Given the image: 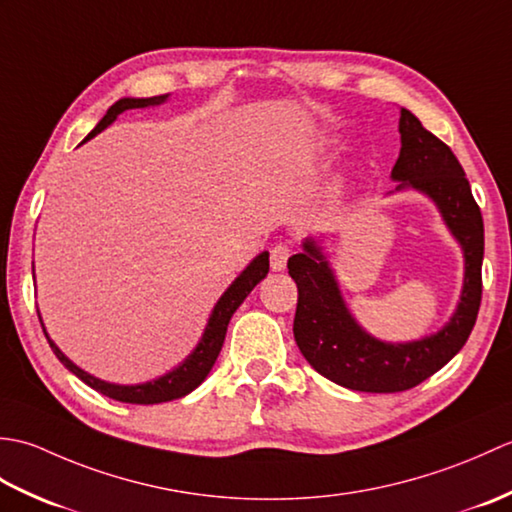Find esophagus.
I'll use <instances>...</instances> for the list:
<instances>
[{
  "mask_svg": "<svg viewBox=\"0 0 512 512\" xmlns=\"http://www.w3.org/2000/svg\"><path fill=\"white\" fill-rule=\"evenodd\" d=\"M288 257H290L288 244H277L273 250H270V268H273L275 273H281V270H286Z\"/></svg>",
  "mask_w": 512,
  "mask_h": 512,
  "instance_id": "1",
  "label": "esophagus"
}]
</instances>
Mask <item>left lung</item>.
Masks as SVG:
<instances>
[{
  "label": "left lung",
  "mask_w": 512,
  "mask_h": 512,
  "mask_svg": "<svg viewBox=\"0 0 512 512\" xmlns=\"http://www.w3.org/2000/svg\"><path fill=\"white\" fill-rule=\"evenodd\" d=\"M400 156L391 169L394 191H418L442 215L464 255V284L451 319L416 341L391 343L369 334L347 308L321 237L303 239V253L288 259L299 290L295 341L306 361L332 383L369 394H394L420 385L458 354L482 301L484 222L471 184L453 151L400 107Z\"/></svg>",
  "instance_id": "left-lung-1"
}]
</instances>
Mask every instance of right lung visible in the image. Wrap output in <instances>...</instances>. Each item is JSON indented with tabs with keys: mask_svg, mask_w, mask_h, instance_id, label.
<instances>
[{
	"mask_svg": "<svg viewBox=\"0 0 512 512\" xmlns=\"http://www.w3.org/2000/svg\"><path fill=\"white\" fill-rule=\"evenodd\" d=\"M167 99H169V94L151 96V99H129V96H125V99L116 101L110 110H107V114L101 118L99 125L92 129L85 140L94 138L96 134H101L105 127H110L118 118V114H123L127 110H138V107L140 110H143V107H156V105L165 103ZM266 275H268V250L259 253L253 262H250L242 270V273H239V277L233 281V284L224 290V295L217 299V303L209 314V321H206L202 339L198 341V345H195V350L187 358H184L178 367H173L171 372L162 374L154 380H147V383H138V385L107 383V380L96 378V376L85 372V369H81L79 365H74L70 358L59 350L57 343H54L48 336L46 328H43L41 314H39V321H41L43 332H46V336H48L52 352L57 354L59 361L68 367L76 378H81L85 385H90L92 389L101 391V394L107 398L129 402V405H158V402H167V400H176V398L187 396L195 387L202 385V380L209 376L211 367L217 361V354H220V350H222L228 321H231L235 310L242 306L244 299L250 295V290H253Z\"/></svg>",
	"mask_w": 512,
	"mask_h": 512,
	"instance_id": "1",
	"label": "right lung"
}]
</instances>
